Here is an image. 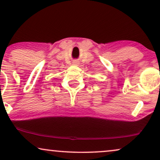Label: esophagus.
I'll list each match as a JSON object with an SVG mask.
<instances>
[{"instance_id": "obj_1", "label": "esophagus", "mask_w": 160, "mask_h": 160, "mask_svg": "<svg viewBox=\"0 0 160 160\" xmlns=\"http://www.w3.org/2000/svg\"><path fill=\"white\" fill-rule=\"evenodd\" d=\"M79 62L78 61H74L73 62V65H79Z\"/></svg>"}]
</instances>
